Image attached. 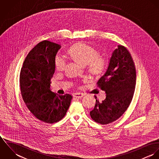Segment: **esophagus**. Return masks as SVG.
Here are the masks:
<instances>
[{
  "label": "esophagus",
  "mask_w": 159,
  "mask_h": 159,
  "mask_svg": "<svg viewBox=\"0 0 159 159\" xmlns=\"http://www.w3.org/2000/svg\"><path fill=\"white\" fill-rule=\"evenodd\" d=\"M84 95V94L81 92H76L74 93V97H75L76 98H81Z\"/></svg>",
  "instance_id": "obj_1"
}]
</instances>
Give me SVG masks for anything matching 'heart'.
Returning a JSON list of instances; mask_svg holds the SVG:
<instances>
[{
    "mask_svg": "<svg viewBox=\"0 0 159 159\" xmlns=\"http://www.w3.org/2000/svg\"><path fill=\"white\" fill-rule=\"evenodd\" d=\"M68 54L76 62L82 66L89 64L91 70L98 73L103 67V61L97 57V51L91 46L84 43H77L71 46L68 51ZM56 67L59 70L65 68L66 61L61 56L56 57L55 61Z\"/></svg>",
    "mask_w": 159,
    "mask_h": 159,
    "instance_id": "1",
    "label": "heart"
}]
</instances>
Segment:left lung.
Here are the masks:
<instances>
[{
    "instance_id": "8db88e82",
    "label": "left lung",
    "mask_w": 159,
    "mask_h": 159,
    "mask_svg": "<svg viewBox=\"0 0 159 159\" xmlns=\"http://www.w3.org/2000/svg\"><path fill=\"white\" fill-rule=\"evenodd\" d=\"M136 69L132 56L124 46L118 45L112 52L107 71L98 81L97 86L106 92V98L97 100L91 118L100 124L119 119L129 107L135 92Z\"/></svg>"
}]
</instances>
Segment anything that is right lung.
I'll return each mask as SVG.
<instances>
[{
  "mask_svg": "<svg viewBox=\"0 0 159 159\" xmlns=\"http://www.w3.org/2000/svg\"><path fill=\"white\" fill-rule=\"evenodd\" d=\"M61 46L44 40L35 46L23 63L20 76L23 100L32 114L48 124L61 120L66 114L71 95L56 94L50 89L55 59Z\"/></svg>",
  "mask_w": 159,
  "mask_h": 159,
  "instance_id": "right-lung-1",
  "label": "right lung"
}]
</instances>
